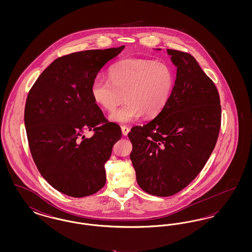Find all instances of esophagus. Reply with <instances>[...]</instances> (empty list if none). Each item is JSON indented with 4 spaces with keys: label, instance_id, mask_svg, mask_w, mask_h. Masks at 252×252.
Wrapping results in <instances>:
<instances>
[{
    "label": "esophagus",
    "instance_id": "obj_1",
    "mask_svg": "<svg viewBox=\"0 0 252 252\" xmlns=\"http://www.w3.org/2000/svg\"><path fill=\"white\" fill-rule=\"evenodd\" d=\"M122 132H123L124 136H126L128 134V132H129V128L127 126H122Z\"/></svg>",
    "mask_w": 252,
    "mask_h": 252
}]
</instances>
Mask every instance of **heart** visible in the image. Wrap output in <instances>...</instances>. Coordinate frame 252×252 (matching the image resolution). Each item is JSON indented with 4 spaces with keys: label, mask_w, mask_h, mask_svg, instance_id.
Masks as SVG:
<instances>
[{
    "label": "heart",
    "mask_w": 252,
    "mask_h": 252,
    "mask_svg": "<svg viewBox=\"0 0 252 252\" xmlns=\"http://www.w3.org/2000/svg\"><path fill=\"white\" fill-rule=\"evenodd\" d=\"M109 80L97 77L91 94L97 105L111 111L125 100L126 103L110 113L109 119L129 124L143 115L155 117L165 108L172 95L175 76L167 64L152 60H121L108 70Z\"/></svg>",
    "instance_id": "obj_1"
}]
</instances>
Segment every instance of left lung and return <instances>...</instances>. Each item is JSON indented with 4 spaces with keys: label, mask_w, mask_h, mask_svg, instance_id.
Instances as JSON below:
<instances>
[{
    "label": "left lung",
    "mask_w": 252,
    "mask_h": 252,
    "mask_svg": "<svg viewBox=\"0 0 252 252\" xmlns=\"http://www.w3.org/2000/svg\"><path fill=\"white\" fill-rule=\"evenodd\" d=\"M177 78L165 108L128 133L130 159L139 186L170 196L188 186L203 169L221 126L220 97L213 80L188 53L168 49Z\"/></svg>",
    "instance_id": "1"
}]
</instances>
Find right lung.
<instances>
[{"mask_svg": "<svg viewBox=\"0 0 252 252\" xmlns=\"http://www.w3.org/2000/svg\"><path fill=\"white\" fill-rule=\"evenodd\" d=\"M125 46L87 50L53 61L30 89L24 124L40 175L56 190L84 197L106 184L105 163L122 137L91 94L99 71ZM93 130L91 138L83 136Z\"/></svg>", "mask_w": 252, "mask_h": 252, "instance_id": "1", "label": "right lung"}]
</instances>
